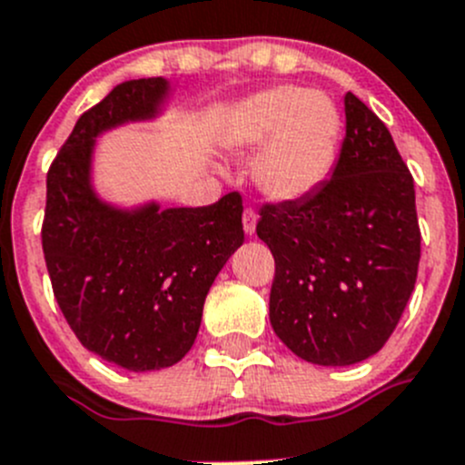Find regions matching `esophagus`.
<instances>
[{"mask_svg":"<svg viewBox=\"0 0 465 465\" xmlns=\"http://www.w3.org/2000/svg\"><path fill=\"white\" fill-rule=\"evenodd\" d=\"M255 221H258V214H255L253 207H246L244 214H242V223H244L246 235H253L255 232Z\"/></svg>","mask_w":465,"mask_h":465,"instance_id":"1","label":"esophagus"}]
</instances>
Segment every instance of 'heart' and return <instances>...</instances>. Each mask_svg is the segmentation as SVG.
<instances>
[{"instance_id": "b5f03b06", "label": "heart", "mask_w": 465, "mask_h": 465, "mask_svg": "<svg viewBox=\"0 0 465 465\" xmlns=\"http://www.w3.org/2000/svg\"><path fill=\"white\" fill-rule=\"evenodd\" d=\"M340 127V112L329 95L276 86L242 103L221 136L230 148H253L269 141L255 162V178L276 201H294L331 173Z\"/></svg>"}]
</instances>
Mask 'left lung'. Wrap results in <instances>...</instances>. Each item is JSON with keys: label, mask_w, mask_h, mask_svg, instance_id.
<instances>
[{"label": "left lung", "mask_w": 465, "mask_h": 465, "mask_svg": "<svg viewBox=\"0 0 465 465\" xmlns=\"http://www.w3.org/2000/svg\"><path fill=\"white\" fill-rule=\"evenodd\" d=\"M331 178L296 201L264 203L255 225L276 262L269 320L290 351L353 365L395 331L415 287L420 225L413 175L381 118L344 95Z\"/></svg>", "instance_id": "left-lung-1"}]
</instances>
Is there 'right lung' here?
<instances>
[{"label": "right lung", "instance_id": "right-lung-1", "mask_svg": "<svg viewBox=\"0 0 465 465\" xmlns=\"http://www.w3.org/2000/svg\"><path fill=\"white\" fill-rule=\"evenodd\" d=\"M162 77L123 82L79 116L47 171L43 253L54 299L88 351L132 372L171 368L198 335L203 303L244 242L240 192L207 207L121 212L95 196V136L157 114Z\"/></svg>", "mask_w": 465, "mask_h": 465}]
</instances>
